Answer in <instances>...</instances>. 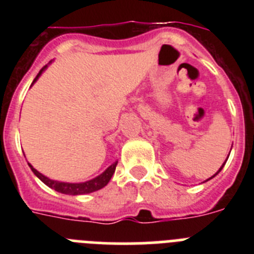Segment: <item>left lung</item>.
Instances as JSON below:
<instances>
[{
    "instance_id": "1",
    "label": "left lung",
    "mask_w": 254,
    "mask_h": 254,
    "mask_svg": "<svg viewBox=\"0 0 254 254\" xmlns=\"http://www.w3.org/2000/svg\"><path fill=\"white\" fill-rule=\"evenodd\" d=\"M229 155H230V152H229ZM228 158H229V156H228ZM226 160H228V159H226ZM225 163H226V161H225ZM225 163H224V164H223V165H221V168H220V169H219V170H217V172H216V173H215L214 176L211 177V178H208V179H212V178H214V177H215V176H217V174H219V173H220V172H221V169H223V168H224V165H225ZM208 179H207V181H208Z\"/></svg>"
}]
</instances>
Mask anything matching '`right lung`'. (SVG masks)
<instances>
[{
  "label": "right lung",
  "mask_w": 254,
  "mask_h": 254,
  "mask_svg": "<svg viewBox=\"0 0 254 254\" xmlns=\"http://www.w3.org/2000/svg\"><path fill=\"white\" fill-rule=\"evenodd\" d=\"M49 64H51V62H49ZM46 68H47V64L43 67V68L40 69L39 73L37 75V77L34 78L33 84L37 81L38 78H39V76L42 75V72H43ZM33 84H31V85H33ZM117 163H118V161H116V163L112 164L111 167L107 168V169H105L104 172L100 174V176L96 177V178L91 179V181L84 182V183H66V182L53 181V179L47 178L46 176H43V174L38 172L37 169H34V168L31 167V164H29V163L28 164H29V167H30V169L33 170V173H34L35 176H37L38 178L40 179V181L43 182L44 185L48 186L49 188L57 190V192H61V193L77 196V194L91 193V192H95V190H102L103 187H105V186L108 185V182L111 181L112 176L114 174V170H116Z\"/></svg>",
  "instance_id": "obj_1"
}]
</instances>
